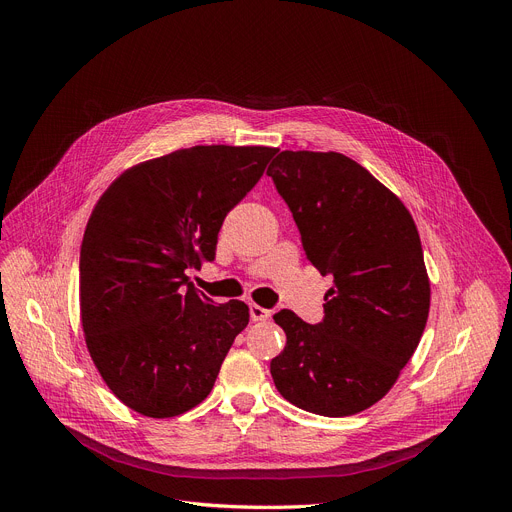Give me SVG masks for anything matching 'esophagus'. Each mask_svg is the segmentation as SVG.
I'll use <instances>...</instances> for the list:
<instances>
[{"mask_svg":"<svg viewBox=\"0 0 512 512\" xmlns=\"http://www.w3.org/2000/svg\"><path fill=\"white\" fill-rule=\"evenodd\" d=\"M249 313H251V319H253V321H265V319L272 317V311H270V309H263V307L255 305V303H251Z\"/></svg>","mask_w":512,"mask_h":512,"instance_id":"34e87169","label":"esophagus"}]
</instances>
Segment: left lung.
Masks as SVG:
<instances>
[{
    "label": "left lung",
    "instance_id": "8db88e82",
    "mask_svg": "<svg viewBox=\"0 0 512 512\" xmlns=\"http://www.w3.org/2000/svg\"><path fill=\"white\" fill-rule=\"evenodd\" d=\"M299 226L309 261L334 276L324 321L274 315L286 334L270 371L303 411L348 417L396 384L429 315V278L413 215L342 153L282 151L267 168Z\"/></svg>",
    "mask_w": 512,
    "mask_h": 512
}]
</instances>
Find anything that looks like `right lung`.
I'll return each instance as SVG.
<instances>
[{"label":"right lung","mask_w":512,"mask_h":512,"mask_svg":"<svg viewBox=\"0 0 512 512\" xmlns=\"http://www.w3.org/2000/svg\"><path fill=\"white\" fill-rule=\"evenodd\" d=\"M276 151L178 149L128 168L99 197L80 247V324L99 375L128 409L178 417L211 392L249 307L215 305L183 286L184 270L213 261L226 213Z\"/></svg>","instance_id":"add662e5"}]
</instances>
